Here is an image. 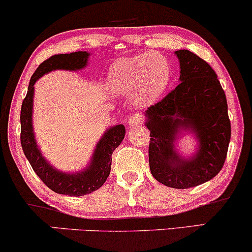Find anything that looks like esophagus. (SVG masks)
<instances>
[{
  "label": "esophagus",
  "mask_w": 252,
  "mask_h": 252,
  "mask_svg": "<svg viewBox=\"0 0 252 252\" xmlns=\"http://www.w3.org/2000/svg\"><path fill=\"white\" fill-rule=\"evenodd\" d=\"M142 121H144V117L141 114H133V116L129 117L128 119V125L131 127L141 125Z\"/></svg>",
  "instance_id": "1"
}]
</instances>
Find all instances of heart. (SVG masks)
Masks as SVG:
<instances>
[{"instance_id":"1","label":"heart","mask_w":252,"mask_h":252,"mask_svg":"<svg viewBox=\"0 0 252 252\" xmlns=\"http://www.w3.org/2000/svg\"><path fill=\"white\" fill-rule=\"evenodd\" d=\"M169 80V65L162 56L145 52L114 62L108 71L107 86L114 94L135 91L136 102L147 105L166 91Z\"/></svg>"}]
</instances>
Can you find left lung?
Listing matches in <instances>:
<instances>
[{"label": "left lung", "instance_id": "obj_1", "mask_svg": "<svg viewBox=\"0 0 252 252\" xmlns=\"http://www.w3.org/2000/svg\"><path fill=\"white\" fill-rule=\"evenodd\" d=\"M175 55L181 83L146 111V126L151 131L148 158L158 181L187 189L209 181L222 169L231 126L225 93L213 67L189 50ZM182 129L194 132L199 141L197 154L189 159L173 150Z\"/></svg>", "mask_w": 252, "mask_h": 252}]
</instances>
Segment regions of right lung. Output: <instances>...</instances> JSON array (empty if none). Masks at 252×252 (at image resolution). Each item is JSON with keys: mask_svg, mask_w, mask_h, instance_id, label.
Segmentation results:
<instances>
[{"mask_svg": "<svg viewBox=\"0 0 252 252\" xmlns=\"http://www.w3.org/2000/svg\"><path fill=\"white\" fill-rule=\"evenodd\" d=\"M90 54L77 51L71 54L54 55L43 62L31 77L26 98L21 108V145L32 169L38 178L57 194L83 196L97 190L104 185L111 172L112 153L125 136V126L110 127L95 146L88 168L83 172L64 173L57 170L44 159L36 144L32 128V102L35 83L45 73L54 70H82L88 64Z\"/></svg>", "mask_w": 252, "mask_h": 252, "instance_id": "1", "label": "right lung"}]
</instances>
